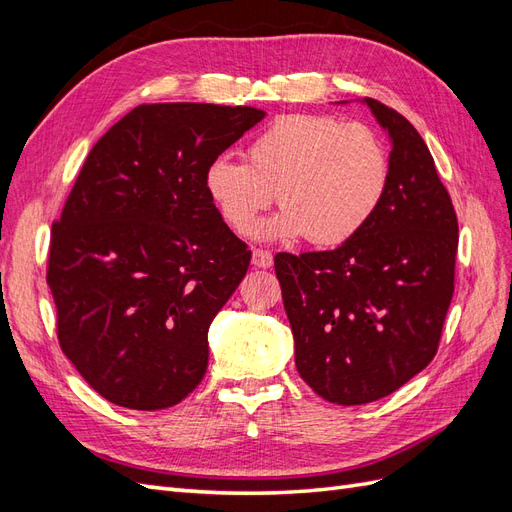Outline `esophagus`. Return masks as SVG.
Instances as JSON below:
<instances>
[{"instance_id": "34e87169", "label": "esophagus", "mask_w": 512, "mask_h": 512, "mask_svg": "<svg viewBox=\"0 0 512 512\" xmlns=\"http://www.w3.org/2000/svg\"><path fill=\"white\" fill-rule=\"evenodd\" d=\"M252 262L258 269H269L273 265V254L269 250H254Z\"/></svg>"}]
</instances>
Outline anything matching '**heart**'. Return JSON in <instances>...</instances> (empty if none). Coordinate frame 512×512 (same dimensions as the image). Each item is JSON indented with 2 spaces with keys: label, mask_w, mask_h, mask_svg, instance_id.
<instances>
[{
  "label": "heart",
  "mask_w": 512,
  "mask_h": 512,
  "mask_svg": "<svg viewBox=\"0 0 512 512\" xmlns=\"http://www.w3.org/2000/svg\"><path fill=\"white\" fill-rule=\"evenodd\" d=\"M389 149L365 123L331 115L275 119L247 147V162L215 158L205 173L209 198L245 235L277 192L284 209L258 228L262 239L307 237L339 245L374 218L389 188Z\"/></svg>",
  "instance_id": "1"
}]
</instances>
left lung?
I'll return each mask as SVG.
<instances>
[{"instance_id": "1", "label": "left lung", "mask_w": 512, "mask_h": 512, "mask_svg": "<svg viewBox=\"0 0 512 512\" xmlns=\"http://www.w3.org/2000/svg\"><path fill=\"white\" fill-rule=\"evenodd\" d=\"M365 104L393 143L374 218L335 250L275 256L299 376L339 406L391 395L423 371L455 290L459 226L431 153L404 115Z\"/></svg>"}]
</instances>
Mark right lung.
Instances as JSON below:
<instances>
[{"mask_svg": "<svg viewBox=\"0 0 512 512\" xmlns=\"http://www.w3.org/2000/svg\"><path fill=\"white\" fill-rule=\"evenodd\" d=\"M262 117L252 106L141 104L89 151L51 228L46 284L61 350L111 404L170 408L203 380L209 324L252 258L205 173Z\"/></svg>", "mask_w": 512, "mask_h": 512, "instance_id": "obj_1", "label": "right lung"}]
</instances>
